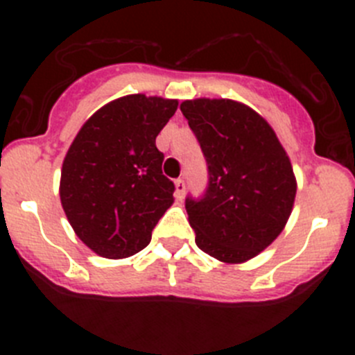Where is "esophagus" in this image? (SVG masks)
I'll list each match as a JSON object with an SVG mask.
<instances>
[{"mask_svg": "<svg viewBox=\"0 0 355 355\" xmlns=\"http://www.w3.org/2000/svg\"><path fill=\"white\" fill-rule=\"evenodd\" d=\"M185 194V182L182 180V178H177L175 180V196H177V199H182Z\"/></svg>", "mask_w": 355, "mask_h": 355, "instance_id": "34e87169", "label": "esophagus"}]
</instances>
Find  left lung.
Listing matches in <instances>:
<instances>
[{"label":"left lung","instance_id":"obj_1","mask_svg":"<svg viewBox=\"0 0 355 355\" xmlns=\"http://www.w3.org/2000/svg\"><path fill=\"white\" fill-rule=\"evenodd\" d=\"M180 110L209 171L202 199L185 200L196 244L221 263H245L287 225L297 192L290 157L271 125L244 103L199 98Z\"/></svg>","mask_w":355,"mask_h":355}]
</instances>
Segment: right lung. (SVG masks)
<instances>
[{
	"instance_id": "1",
	"label": "right lung",
	"mask_w": 355,
	"mask_h": 355,
	"mask_svg": "<svg viewBox=\"0 0 355 355\" xmlns=\"http://www.w3.org/2000/svg\"><path fill=\"white\" fill-rule=\"evenodd\" d=\"M177 108V99L123 96L96 111L68 148L60 199L77 237L98 256L137 254L173 204L156 137Z\"/></svg>"
}]
</instances>
